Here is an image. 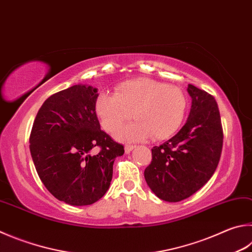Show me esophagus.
Masks as SVG:
<instances>
[{"mask_svg": "<svg viewBox=\"0 0 252 252\" xmlns=\"http://www.w3.org/2000/svg\"><path fill=\"white\" fill-rule=\"evenodd\" d=\"M135 148V145H132V144H126V146H125V151H126V153H130L132 150H133Z\"/></svg>", "mask_w": 252, "mask_h": 252, "instance_id": "1", "label": "esophagus"}]
</instances>
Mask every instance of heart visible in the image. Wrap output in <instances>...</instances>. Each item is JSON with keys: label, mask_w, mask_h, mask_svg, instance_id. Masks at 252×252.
<instances>
[{"label": "heart", "mask_w": 252, "mask_h": 252, "mask_svg": "<svg viewBox=\"0 0 252 252\" xmlns=\"http://www.w3.org/2000/svg\"><path fill=\"white\" fill-rule=\"evenodd\" d=\"M187 100L175 86L150 78L127 80L117 87L116 94L102 93L95 101V111L107 131H113L133 114L138 122L116 132L120 140H165L181 126Z\"/></svg>", "instance_id": "1"}]
</instances>
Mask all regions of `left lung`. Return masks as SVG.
<instances>
[{"mask_svg": "<svg viewBox=\"0 0 252 252\" xmlns=\"http://www.w3.org/2000/svg\"><path fill=\"white\" fill-rule=\"evenodd\" d=\"M191 108L184 126L152 149L144 177L153 193L176 203L196 193L213 176L222 150V126L217 102L197 87H187Z\"/></svg>", "mask_w": 252, "mask_h": 252, "instance_id": "left-lung-1", "label": "left lung"}]
</instances>
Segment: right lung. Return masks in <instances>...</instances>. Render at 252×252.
<instances>
[{"mask_svg":"<svg viewBox=\"0 0 252 252\" xmlns=\"http://www.w3.org/2000/svg\"><path fill=\"white\" fill-rule=\"evenodd\" d=\"M98 91L75 85L50 95L37 112L30 150L40 181L66 204L86 206L106 194L113 163L125 153L122 144L100 129L95 113ZM98 146V155L90 151Z\"/></svg>","mask_w":252,"mask_h":252,"instance_id":"right-lung-1","label":"right lung"}]
</instances>
